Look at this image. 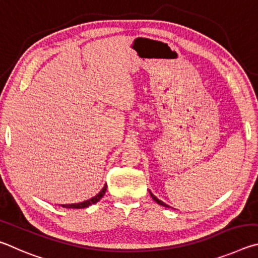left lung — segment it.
Here are the masks:
<instances>
[{
  "mask_svg": "<svg viewBox=\"0 0 258 258\" xmlns=\"http://www.w3.org/2000/svg\"><path fill=\"white\" fill-rule=\"evenodd\" d=\"M150 194H151V196H152V198H153V200H154V201H155V202L157 203V204H160V205H162V206H164V207H170L169 205H166L164 202H162V201H160V200H159V198H157L156 196H154V195H153V194L151 192V190H150Z\"/></svg>",
  "mask_w": 258,
  "mask_h": 258,
  "instance_id": "1",
  "label": "left lung"
}]
</instances>
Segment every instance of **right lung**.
Listing matches in <instances>:
<instances>
[{
  "label": "right lung",
  "instance_id": "right-lung-1",
  "mask_svg": "<svg viewBox=\"0 0 258 258\" xmlns=\"http://www.w3.org/2000/svg\"><path fill=\"white\" fill-rule=\"evenodd\" d=\"M105 191H106V184L102 188V190L99 191L96 196L92 197L90 200L84 201L81 203H77V204H66V205H62V207H66V209H86V207H88L90 205L96 204V203L104 196Z\"/></svg>",
  "mask_w": 258,
  "mask_h": 258
}]
</instances>
